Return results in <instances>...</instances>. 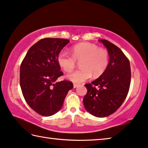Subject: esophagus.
<instances>
[{"instance_id": "obj_1", "label": "esophagus", "mask_w": 148, "mask_h": 148, "mask_svg": "<svg viewBox=\"0 0 148 148\" xmlns=\"http://www.w3.org/2000/svg\"><path fill=\"white\" fill-rule=\"evenodd\" d=\"M78 86H79L78 84H76V83L73 84V88H77Z\"/></svg>"}]
</instances>
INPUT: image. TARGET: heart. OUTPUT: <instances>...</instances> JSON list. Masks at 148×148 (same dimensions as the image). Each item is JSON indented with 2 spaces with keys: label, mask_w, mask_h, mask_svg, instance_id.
<instances>
[{
  "label": "heart",
  "mask_w": 148,
  "mask_h": 148,
  "mask_svg": "<svg viewBox=\"0 0 148 148\" xmlns=\"http://www.w3.org/2000/svg\"><path fill=\"white\" fill-rule=\"evenodd\" d=\"M57 61L62 69L71 72L80 61L81 69L67 75L75 82H82L93 76L98 77L104 73L109 64V54L105 49L99 48L90 43H81L71 48V54L62 51L57 57Z\"/></svg>",
  "instance_id": "obj_1"
}]
</instances>
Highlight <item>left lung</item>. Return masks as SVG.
I'll return each instance as SVG.
<instances>
[{"instance_id":"left-lung-1","label":"left lung","mask_w":148,"mask_h":148,"mask_svg":"<svg viewBox=\"0 0 148 148\" xmlns=\"http://www.w3.org/2000/svg\"><path fill=\"white\" fill-rule=\"evenodd\" d=\"M107 47L109 64L104 73L91 83L86 84L83 99L86 110L98 118L107 117L121 107L131 84L129 60L121 49L107 40H99Z\"/></svg>"}]
</instances>
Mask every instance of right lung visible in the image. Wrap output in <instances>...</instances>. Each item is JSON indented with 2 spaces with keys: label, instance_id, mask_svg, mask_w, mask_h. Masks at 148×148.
Masks as SVG:
<instances>
[{
  "label": "right lung",
  "instance_id": "obj_1",
  "mask_svg": "<svg viewBox=\"0 0 148 148\" xmlns=\"http://www.w3.org/2000/svg\"><path fill=\"white\" fill-rule=\"evenodd\" d=\"M69 40L43 38L28 51L20 67V86L26 102L43 116H50L60 110L72 82H55L63 75L57 61L58 54Z\"/></svg>",
  "mask_w": 148,
  "mask_h": 148
}]
</instances>
